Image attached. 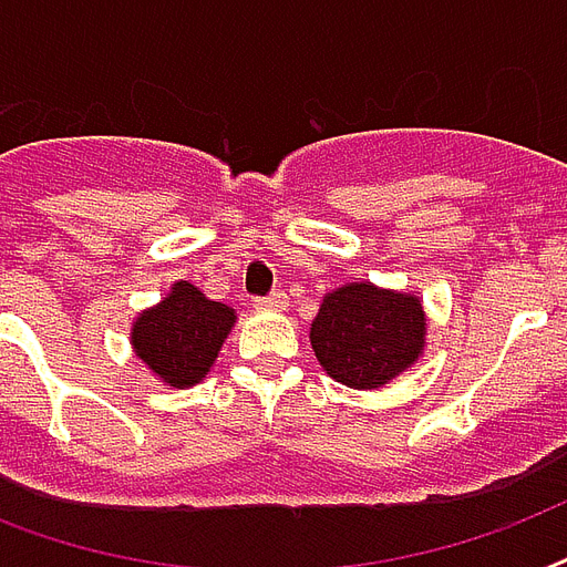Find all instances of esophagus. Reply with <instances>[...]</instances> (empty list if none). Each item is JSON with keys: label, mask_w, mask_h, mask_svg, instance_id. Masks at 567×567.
I'll return each instance as SVG.
<instances>
[{"label": "esophagus", "mask_w": 567, "mask_h": 567, "mask_svg": "<svg viewBox=\"0 0 567 567\" xmlns=\"http://www.w3.org/2000/svg\"><path fill=\"white\" fill-rule=\"evenodd\" d=\"M252 306H256V309L279 311L288 306V297H285L282 291H274V293H267V297H256V300H252Z\"/></svg>", "instance_id": "1"}]
</instances>
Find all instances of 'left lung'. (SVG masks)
Instances as JSON below:
<instances>
[{"label":"left lung","mask_w":567,"mask_h":567,"mask_svg":"<svg viewBox=\"0 0 567 567\" xmlns=\"http://www.w3.org/2000/svg\"><path fill=\"white\" fill-rule=\"evenodd\" d=\"M426 315L414 293L371 282L336 288L311 320L320 368L347 388H379L412 368L426 344Z\"/></svg>","instance_id":"left-lung-1"}]
</instances>
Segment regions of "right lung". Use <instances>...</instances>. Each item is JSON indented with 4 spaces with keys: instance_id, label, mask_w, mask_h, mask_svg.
Returning <instances> with one entry per match:
<instances>
[{
    "instance_id": "add662e5",
    "label": "right lung",
    "mask_w": 567,
    "mask_h": 567,
    "mask_svg": "<svg viewBox=\"0 0 567 567\" xmlns=\"http://www.w3.org/2000/svg\"><path fill=\"white\" fill-rule=\"evenodd\" d=\"M231 327L235 309L208 300L190 282H176L158 306L137 315L132 347L167 385L188 388L212 371Z\"/></svg>"
}]
</instances>
